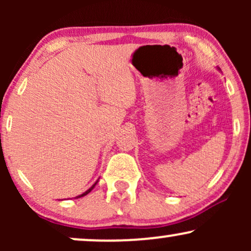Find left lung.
<instances>
[{
  "label": "left lung",
  "instance_id": "8db88e82",
  "mask_svg": "<svg viewBox=\"0 0 251 251\" xmlns=\"http://www.w3.org/2000/svg\"><path fill=\"white\" fill-rule=\"evenodd\" d=\"M218 70H220V68H218ZM220 71H221V70H220Z\"/></svg>",
  "mask_w": 251,
  "mask_h": 251
}]
</instances>
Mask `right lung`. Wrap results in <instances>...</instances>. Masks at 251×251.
I'll use <instances>...</instances> for the list:
<instances>
[{
  "mask_svg": "<svg viewBox=\"0 0 251 251\" xmlns=\"http://www.w3.org/2000/svg\"><path fill=\"white\" fill-rule=\"evenodd\" d=\"M98 181H99V179H98V180L96 181V183H94V184H93V185H92V186H91V188H89V189L87 190V191H85V192H83V194H81V195H79V196H76V197H74V198H80V197H83V196L88 195V194H89V192H91V191H92V190H93V189H94V186H96V185H97V184H98Z\"/></svg>",
  "mask_w": 251,
  "mask_h": 251,
  "instance_id": "add662e5",
  "label": "right lung"
}]
</instances>
